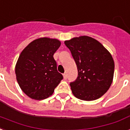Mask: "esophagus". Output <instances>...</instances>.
Here are the masks:
<instances>
[{
    "mask_svg": "<svg viewBox=\"0 0 130 130\" xmlns=\"http://www.w3.org/2000/svg\"><path fill=\"white\" fill-rule=\"evenodd\" d=\"M63 76H64V79L66 80V79H67V74H66V73H64V74H63Z\"/></svg>",
    "mask_w": 130,
    "mask_h": 130,
    "instance_id": "34e87169",
    "label": "esophagus"
}]
</instances>
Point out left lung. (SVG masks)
I'll list each match as a JSON object with an SVG mask.
<instances>
[{
    "instance_id": "obj_1",
    "label": "left lung",
    "mask_w": 130,
    "mask_h": 130,
    "mask_svg": "<svg viewBox=\"0 0 130 130\" xmlns=\"http://www.w3.org/2000/svg\"><path fill=\"white\" fill-rule=\"evenodd\" d=\"M78 70V76L70 85L78 99L95 100L106 93L112 83L115 63L109 51L99 41L87 36L64 41Z\"/></svg>"
}]
</instances>
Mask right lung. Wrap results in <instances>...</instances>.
<instances>
[{"instance_id": "obj_1", "label": "right lung", "mask_w": 130, "mask_h": 130, "mask_svg": "<svg viewBox=\"0 0 130 130\" xmlns=\"http://www.w3.org/2000/svg\"><path fill=\"white\" fill-rule=\"evenodd\" d=\"M60 45L58 39L42 37L32 41L21 52L15 65L16 79L32 99L49 97L63 79L53 57Z\"/></svg>"}]
</instances>
